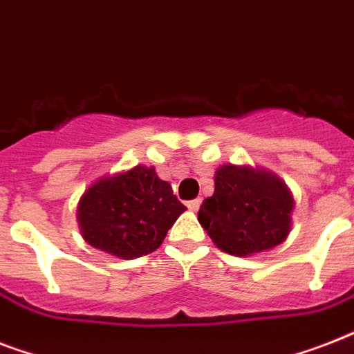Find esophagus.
Instances as JSON below:
<instances>
[{"instance_id": "1", "label": "esophagus", "mask_w": 354, "mask_h": 354, "mask_svg": "<svg viewBox=\"0 0 354 354\" xmlns=\"http://www.w3.org/2000/svg\"><path fill=\"white\" fill-rule=\"evenodd\" d=\"M200 204H202V200H200V198L189 200V202H187V207H189V209H191V211H198Z\"/></svg>"}]
</instances>
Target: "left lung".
Here are the masks:
<instances>
[{"instance_id": "1", "label": "left lung", "mask_w": 354, "mask_h": 354, "mask_svg": "<svg viewBox=\"0 0 354 354\" xmlns=\"http://www.w3.org/2000/svg\"><path fill=\"white\" fill-rule=\"evenodd\" d=\"M294 198L268 171L224 165L215 193L200 205L198 222L211 241L236 257L277 246L290 233Z\"/></svg>"}]
</instances>
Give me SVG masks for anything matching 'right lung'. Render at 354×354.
Masks as SVG:
<instances>
[{"mask_svg":"<svg viewBox=\"0 0 354 354\" xmlns=\"http://www.w3.org/2000/svg\"><path fill=\"white\" fill-rule=\"evenodd\" d=\"M187 209L171 183L150 167H133L93 183L79 202L77 218L90 246L119 259L149 255Z\"/></svg>","mask_w":354,"mask_h":354,"instance_id":"add662e5","label":"right lung"}]
</instances>
